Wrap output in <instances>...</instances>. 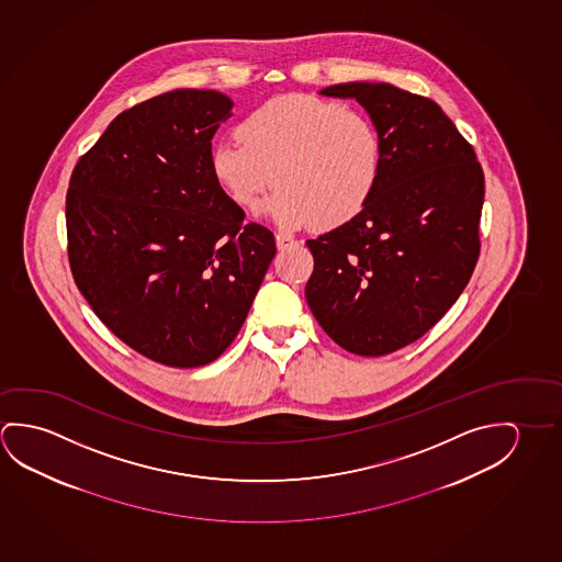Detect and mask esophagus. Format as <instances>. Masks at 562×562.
<instances>
[{
    "instance_id": "34e87169",
    "label": "esophagus",
    "mask_w": 562,
    "mask_h": 562,
    "mask_svg": "<svg viewBox=\"0 0 562 562\" xmlns=\"http://www.w3.org/2000/svg\"><path fill=\"white\" fill-rule=\"evenodd\" d=\"M276 241L279 250H286V248H291V246H296V240L291 238V236H286V234H277Z\"/></svg>"
}]
</instances>
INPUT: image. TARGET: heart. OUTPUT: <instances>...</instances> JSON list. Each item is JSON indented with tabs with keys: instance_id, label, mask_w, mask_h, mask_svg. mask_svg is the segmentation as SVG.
<instances>
[{
	"instance_id": "obj_1",
	"label": "heart",
	"mask_w": 562,
	"mask_h": 562,
	"mask_svg": "<svg viewBox=\"0 0 562 562\" xmlns=\"http://www.w3.org/2000/svg\"><path fill=\"white\" fill-rule=\"evenodd\" d=\"M238 143L214 144L211 171L234 205H261L273 223L299 228L318 218L341 226L361 213L381 183L383 136L371 116L338 101L281 95L236 125Z\"/></svg>"
}]
</instances>
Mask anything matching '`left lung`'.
<instances>
[{"mask_svg":"<svg viewBox=\"0 0 562 562\" xmlns=\"http://www.w3.org/2000/svg\"><path fill=\"white\" fill-rule=\"evenodd\" d=\"M353 98L383 136V178L353 221L306 240L304 294L339 348L389 356L446 316L481 256L484 173L436 101L391 83L321 91Z\"/></svg>","mask_w":562,"mask_h":562,"instance_id":"8db88e82","label":"left lung"}]
</instances>
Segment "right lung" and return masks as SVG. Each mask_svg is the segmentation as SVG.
I'll list each match as a JSON object with an SVG mask.
<instances>
[{
    "label": "right lung",
    "instance_id": "right-lung-1",
    "mask_svg": "<svg viewBox=\"0 0 562 562\" xmlns=\"http://www.w3.org/2000/svg\"><path fill=\"white\" fill-rule=\"evenodd\" d=\"M231 98L173 90L116 115L71 171L68 259L99 321L179 369L223 356L276 256L211 171Z\"/></svg>",
    "mask_w": 562,
    "mask_h": 562
}]
</instances>
